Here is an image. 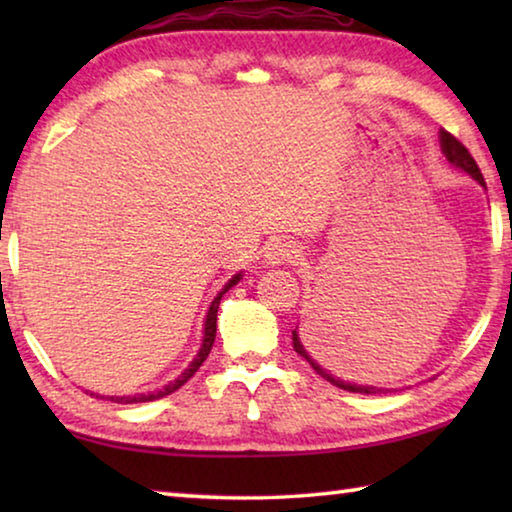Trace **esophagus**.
I'll use <instances>...</instances> for the list:
<instances>
[{"label":"esophagus","instance_id":"esophagus-1","mask_svg":"<svg viewBox=\"0 0 512 512\" xmlns=\"http://www.w3.org/2000/svg\"><path fill=\"white\" fill-rule=\"evenodd\" d=\"M266 264L280 266V264H296L302 257V250L289 239H273L264 250Z\"/></svg>","mask_w":512,"mask_h":512}]
</instances>
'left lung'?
I'll return each instance as SVG.
<instances>
[{
	"mask_svg": "<svg viewBox=\"0 0 512 512\" xmlns=\"http://www.w3.org/2000/svg\"><path fill=\"white\" fill-rule=\"evenodd\" d=\"M440 146H443L445 158H447L449 162H452L454 167L467 171L474 180H479V183L485 187V180H483V173H481V169H479V164L474 162L472 153L465 149V144H463L461 140H458V137H454V135L449 133V131H440ZM302 339H305V336H302ZM305 347H309L310 352H314V348H311V345H309L307 341H305V345L300 343V339H298V332H296V329H293V350H296V352L300 354V357H305V361L309 363V366L314 368L320 377L327 379L329 384H334L336 388H343V391H350V393H366V395H372V393H381V391H384V388H375V386H357V384H348V381L334 379L332 375H329V372H327L325 368H320V366H318L316 359H311V354L304 350ZM314 354H316V352H314Z\"/></svg>",
	"mask_w": 512,
	"mask_h": 512,
	"instance_id": "obj_1",
	"label": "left lung"
}]
</instances>
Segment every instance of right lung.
I'll return each mask as SVG.
<instances>
[{
  "mask_svg": "<svg viewBox=\"0 0 512 512\" xmlns=\"http://www.w3.org/2000/svg\"><path fill=\"white\" fill-rule=\"evenodd\" d=\"M239 277H241V275L232 277V280H230L228 284H225V289L219 293V296L214 298V302L210 305V311H207V318H205V336H203L201 352L196 354V359L192 361V366H189V368L183 372V375H180L176 381H171V384L164 386L162 391H155V393H149V395H133V397H108V400H112V402H124V404H131V402H153V400H160V397H164V395H171L173 391H178L180 386H185L187 381L196 375V370L203 366V361L207 359V354H210V350H212L214 339H216V311H219V302H221L225 291H228L230 287H235V284L239 282ZM90 395H92V397H99V395H94V393H90Z\"/></svg>",
  "mask_w": 512,
  "mask_h": 512,
  "instance_id": "right-lung-1",
  "label": "right lung"
}]
</instances>
